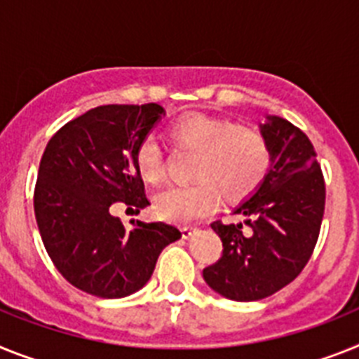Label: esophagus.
<instances>
[{"instance_id": "obj_1", "label": "esophagus", "mask_w": 359, "mask_h": 359, "mask_svg": "<svg viewBox=\"0 0 359 359\" xmlns=\"http://www.w3.org/2000/svg\"><path fill=\"white\" fill-rule=\"evenodd\" d=\"M195 233H197V227H189V226L182 227V236H184V238H186V240L191 238V236L195 235Z\"/></svg>"}]
</instances>
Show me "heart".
Masks as SVG:
<instances>
[{
    "instance_id": "b5f03b06",
    "label": "heart",
    "mask_w": 359,
    "mask_h": 359,
    "mask_svg": "<svg viewBox=\"0 0 359 359\" xmlns=\"http://www.w3.org/2000/svg\"><path fill=\"white\" fill-rule=\"evenodd\" d=\"M171 139L195 151V182L170 186L155 195V211L164 220L191 222L210 215L218 198H245L266 179L271 155L266 137L249 124L193 114L171 124ZM139 175L146 182L162 177V151L154 137H144L135 149Z\"/></svg>"
}]
</instances>
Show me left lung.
I'll return each instance as SVG.
<instances>
[{
  "label": "left lung",
  "mask_w": 359,
  "mask_h": 359,
  "mask_svg": "<svg viewBox=\"0 0 359 359\" xmlns=\"http://www.w3.org/2000/svg\"><path fill=\"white\" fill-rule=\"evenodd\" d=\"M260 133L269 146V171L233 211L248 231L242 222L211 224L224 251L202 271L215 292L235 302L267 298L302 273L325 210V182L309 137L278 115H267Z\"/></svg>",
  "instance_id": "obj_1"
}]
</instances>
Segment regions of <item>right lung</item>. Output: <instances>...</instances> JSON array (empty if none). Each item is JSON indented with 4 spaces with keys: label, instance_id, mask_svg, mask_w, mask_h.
<instances>
[{
    "label": "right lung",
    "instance_id": "1",
    "mask_svg": "<svg viewBox=\"0 0 359 359\" xmlns=\"http://www.w3.org/2000/svg\"><path fill=\"white\" fill-rule=\"evenodd\" d=\"M166 115L161 104H106L65 124L48 141L34 191L46 253L65 278L99 298L142 289L161 251L180 231L164 222L130 220L111 204L149 205L135 164L139 142Z\"/></svg>",
    "mask_w": 359,
    "mask_h": 359
}]
</instances>
